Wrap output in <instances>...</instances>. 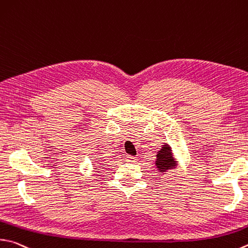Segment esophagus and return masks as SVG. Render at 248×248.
I'll return each mask as SVG.
<instances>
[{
    "mask_svg": "<svg viewBox=\"0 0 248 248\" xmlns=\"http://www.w3.org/2000/svg\"><path fill=\"white\" fill-rule=\"evenodd\" d=\"M138 159H137V157H134V156H127V161H129V163H136Z\"/></svg>",
    "mask_w": 248,
    "mask_h": 248,
    "instance_id": "34e87169",
    "label": "esophagus"
}]
</instances>
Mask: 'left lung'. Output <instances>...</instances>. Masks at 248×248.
<instances>
[{
    "instance_id": "8db88e82",
    "label": "left lung",
    "mask_w": 248,
    "mask_h": 248,
    "mask_svg": "<svg viewBox=\"0 0 248 248\" xmlns=\"http://www.w3.org/2000/svg\"><path fill=\"white\" fill-rule=\"evenodd\" d=\"M177 165L178 161H175L171 146L168 145V144H165V145H163V147L157 152L155 160V166L157 170L161 173H165L166 171L177 167Z\"/></svg>"
}]
</instances>
